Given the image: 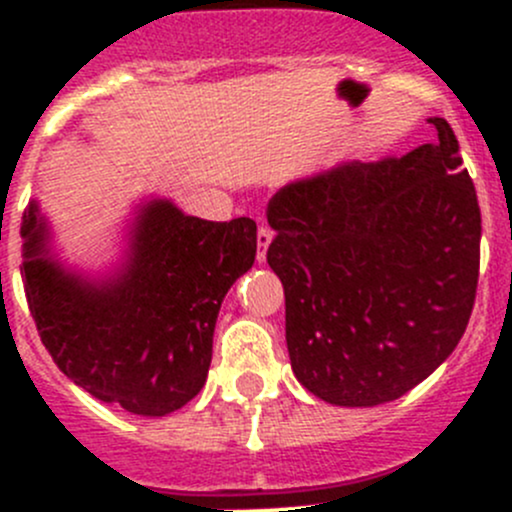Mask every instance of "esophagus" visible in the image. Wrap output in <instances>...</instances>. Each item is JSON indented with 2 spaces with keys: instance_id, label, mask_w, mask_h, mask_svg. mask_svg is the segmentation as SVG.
Masks as SVG:
<instances>
[{
  "instance_id": "esophagus-1",
  "label": "esophagus",
  "mask_w": 512,
  "mask_h": 512,
  "mask_svg": "<svg viewBox=\"0 0 512 512\" xmlns=\"http://www.w3.org/2000/svg\"><path fill=\"white\" fill-rule=\"evenodd\" d=\"M270 242H272V230L267 225H260V230H257V260L260 262L265 260Z\"/></svg>"
}]
</instances>
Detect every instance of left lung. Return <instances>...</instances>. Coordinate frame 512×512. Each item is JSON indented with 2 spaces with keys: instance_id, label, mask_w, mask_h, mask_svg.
<instances>
[{
  "instance_id": "left-lung-1",
  "label": "left lung",
  "mask_w": 512,
  "mask_h": 512,
  "mask_svg": "<svg viewBox=\"0 0 512 512\" xmlns=\"http://www.w3.org/2000/svg\"><path fill=\"white\" fill-rule=\"evenodd\" d=\"M428 123L433 143L294 180L267 205L292 371L327 404L399 399L448 359L471 319L476 188L446 118Z\"/></svg>"
}]
</instances>
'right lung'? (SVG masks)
Segmentation results:
<instances>
[{"instance_id":"add662e5","label":"right lung","mask_w":512,"mask_h":512,"mask_svg":"<svg viewBox=\"0 0 512 512\" xmlns=\"http://www.w3.org/2000/svg\"><path fill=\"white\" fill-rule=\"evenodd\" d=\"M22 237L36 332L76 386L138 416H165L198 396L220 304L255 262V220L213 223L170 200H148L123 267L98 282L49 257V227L36 200L22 215Z\"/></svg>"}]
</instances>
